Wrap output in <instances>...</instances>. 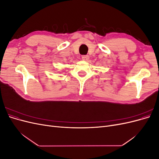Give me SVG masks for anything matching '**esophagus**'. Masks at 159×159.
<instances>
[{"label":"esophagus","mask_w":159,"mask_h":159,"mask_svg":"<svg viewBox=\"0 0 159 159\" xmlns=\"http://www.w3.org/2000/svg\"><path fill=\"white\" fill-rule=\"evenodd\" d=\"M81 59H82V60H84V61H88V60L89 59V56H88V55L83 56L82 57H81Z\"/></svg>","instance_id":"34e87169"}]
</instances>
